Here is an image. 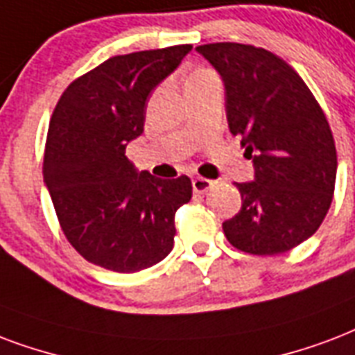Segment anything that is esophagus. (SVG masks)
I'll return each instance as SVG.
<instances>
[{
  "instance_id": "34e87169",
  "label": "esophagus",
  "mask_w": 355,
  "mask_h": 355,
  "mask_svg": "<svg viewBox=\"0 0 355 355\" xmlns=\"http://www.w3.org/2000/svg\"><path fill=\"white\" fill-rule=\"evenodd\" d=\"M191 186H193V191H196V193H205V191H208V189L212 188L214 180H210V178L196 177L191 180Z\"/></svg>"
}]
</instances>
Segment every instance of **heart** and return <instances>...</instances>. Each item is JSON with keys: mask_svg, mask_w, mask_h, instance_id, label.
Wrapping results in <instances>:
<instances>
[{"mask_svg": "<svg viewBox=\"0 0 355 355\" xmlns=\"http://www.w3.org/2000/svg\"><path fill=\"white\" fill-rule=\"evenodd\" d=\"M202 74H208V70H197V72H193L189 78H197V76H202Z\"/></svg>", "mask_w": 355, "mask_h": 355, "instance_id": "b5f03b06", "label": "heart"}]
</instances>
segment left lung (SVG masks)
<instances>
[{
  "label": "left lung",
  "mask_w": 355,
  "mask_h": 355,
  "mask_svg": "<svg viewBox=\"0 0 355 355\" xmlns=\"http://www.w3.org/2000/svg\"><path fill=\"white\" fill-rule=\"evenodd\" d=\"M225 83L227 121L253 159L255 180L236 184L240 212L227 240L251 255L291 251L329 210L337 150L320 104L291 64L264 48L214 42L196 48Z\"/></svg>",
  "instance_id": "8db88e82"
}]
</instances>
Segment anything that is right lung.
Here are the masks:
<instances>
[{"label": "right lung", "mask_w": 355, "mask_h": 355, "mask_svg": "<svg viewBox=\"0 0 355 355\" xmlns=\"http://www.w3.org/2000/svg\"><path fill=\"white\" fill-rule=\"evenodd\" d=\"M191 44L115 55L61 94L46 137V188L70 245L96 266L132 274L173 250L175 212L191 180L137 173L124 150L141 135L148 94Z\"/></svg>", "instance_id": "obj_1"}]
</instances>
